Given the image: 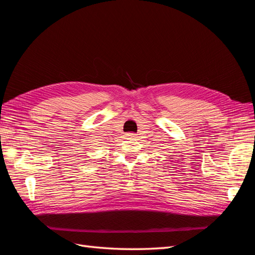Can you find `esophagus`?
Wrapping results in <instances>:
<instances>
[{"label": "esophagus", "mask_w": 255, "mask_h": 255, "mask_svg": "<svg viewBox=\"0 0 255 255\" xmlns=\"http://www.w3.org/2000/svg\"><path fill=\"white\" fill-rule=\"evenodd\" d=\"M126 136H127L128 138H134V137H135V134H134V133H127Z\"/></svg>", "instance_id": "1"}]
</instances>
